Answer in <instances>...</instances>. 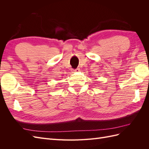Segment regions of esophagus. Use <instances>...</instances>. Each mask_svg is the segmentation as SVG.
<instances>
[{
    "label": "esophagus",
    "mask_w": 149,
    "mask_h": 149,
    "mask_svg": "<svg viewBox=\"0 0 149 149\" xmlns=\"http://www.w3.org/2000/svg\"><path fill=\"white\" fill-rule=\"evenodd\" d=\"M80 71V69L79 68H76L75 70H73V72H79Z\"/></svg>",
    "instance_id": "obj_1"
}]
</instances>
